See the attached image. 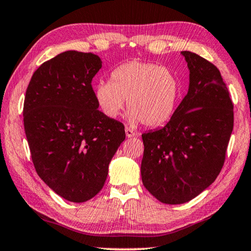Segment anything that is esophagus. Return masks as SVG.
<instances>
[{
    "label": "esophagus",
    "instance_id": "1",
    "mask_svg": "<svg viewBox=\"0 0 251 251\" xmlns=\"http://www.w3.org/2000/svg\"><path fill=\"white\" fill-rule=\"evenodd\" d=\"M126 136L128 138H131L133 136H136V132H134L132 129H130L129 126H126Z\"/></svg>",
    "mask_w": 251,
    "mask_h": 251
}]
</instances>
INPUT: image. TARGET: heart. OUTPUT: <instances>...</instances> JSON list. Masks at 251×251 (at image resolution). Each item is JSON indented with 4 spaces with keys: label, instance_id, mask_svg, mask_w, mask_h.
I'll list each match as a JSON object with an SVG mask.
<instances>
[{
    "label": "heart",
    "instance_id": "1",
    "mask_svg": "<svg viewBox=\"0 0 251 251\" xmlns=\"http://www.w3.org/2000/svg\"><path fill=\"white\" fill-rule=\"evenodd\" d=\"M94 94L105 117L117 118L126 100L129 121L155 128L173 117L179 103L180 82L169 69L133 60L114 69L110 82L97 83Z\"/></svg>",
    "mask_w": 251,
    "mask_h": 251
}]
</instances>
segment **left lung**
<instances>
[{
    "label": "left lung",
    "instance_id": "left-lung-1",
    "mask_svg": "<svg viewBox=\"0 0 251 251\" xmlns=\"http://www.w3.org/2000/svg\"><path fill=\"white\" fill-rule=\"evenodd\" d=\"M181 53L190 71L188 94L165 126L141 134L144 187L169 205L191 201L215 181L233 130V103L219 69Z\"/></svg>",
    "mask_w": 251,
    "mask_h": 251
}]
</instances>
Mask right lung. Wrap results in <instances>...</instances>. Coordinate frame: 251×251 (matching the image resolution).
Wrapping results in <instances>:
<instances>
[{
  "mask_svg": "<svg viewBox=\"0 0 251 251\" xmlns=\"http://www.w3.org/2000/svg\"><path fill=\"white\" fill-rule=\"evenodd\" d=\"M101 68L95 54L67 50L34 72L24 103V126L35 170L72 202L104 187L125 126L101 113L92 80Z\"/></svg>",
  "mask_w": 251,
  "mask_h": 251,
  "instance_id": "add662e5",
  "label": "right lung"
}]
</instances>
